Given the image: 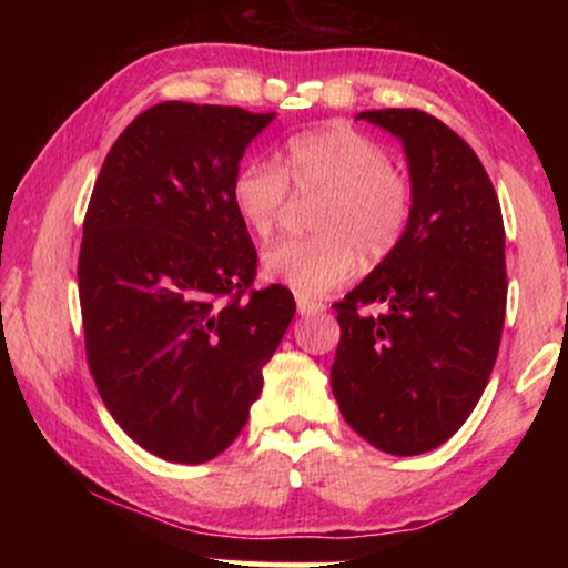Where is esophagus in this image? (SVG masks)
Instances as JSON below:
<instances>
[{
    "instance_id": "34e87169",
    "label": "esophagus",
    "mask_w": 568,
    "mask_h": 568,
    "mask_svg": "<svg viewBox=\"0 0 568 568\" xmlns=\"http://www.w3.org/2000/svg\"><path fill=\"white\" fill-rule=\"evenodd\" d=\"M325 305L323 302H315L310 297H302V294H297V313L300 315H313V313H323Z\"/></svg>"
}]
</instances>
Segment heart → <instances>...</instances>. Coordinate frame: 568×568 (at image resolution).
I'll use <instances>...</instances> for the list:
<instances>
[{
    "label": "heart",
    "mask_w": 568,
    "mask_h": 568,
    "mask_svg": "<svg viewBox=\"0 0 568 568\" xmlns=\"http://www.w3.org/2000/svg\"><path fill=\"white\" fill-rule=\"evenodd\" d=\"M321 193L315 235L284 237L263 253V274L292 286L302 297H321L346 282L359 255L387 258L406 235L414 212L408 178L390 168V154L375 139L346 123L305 131L284 144L282 165L247 158L232 175V206L253 235L276 230L290 196Z\"/></svg>",
    "instance_id": "1"
}]
</instances>
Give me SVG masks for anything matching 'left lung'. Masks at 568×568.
I'll return each instance as SVG.
<instances>
[{"label": "left lung", "mask_w": 568, "mask_h": 568, "mask_svg": "<svg viewBox=\"0 0 568 568\" xmlns=\"http://www.w3.org/2000/svg\"><path fill=\"white\" fill-rule=\"evenodd\" d=\"M406 150L414 212L406 235L336 302L331 390L352 429L383 453L439 447L491 377L507 313L504 222L491 178L453 129L416 108L356 115ZM377 301L379 316L361 307Z\"/></svg>", "instance_id": "left-lung-1"}]
</instances>
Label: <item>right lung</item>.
<instances>
[{
  "label": "right lung",
  "instance_id": "obj_1",
  "mask_svg": "<svg viewBox=\"0 0 568 568\" xmlns=\"http://www.w3.org/2000/svg\"><path fill=\"white\" fill-rule=\"evenodd\" d=\"M274 113L168 100L123 129L84 214V348L115 424L170 463L224 453L294 317L284 286L253 290L232 175Z\"/></svg>",
  "mask_w": 568,
  "mask_h": 568
}]
</instances>
